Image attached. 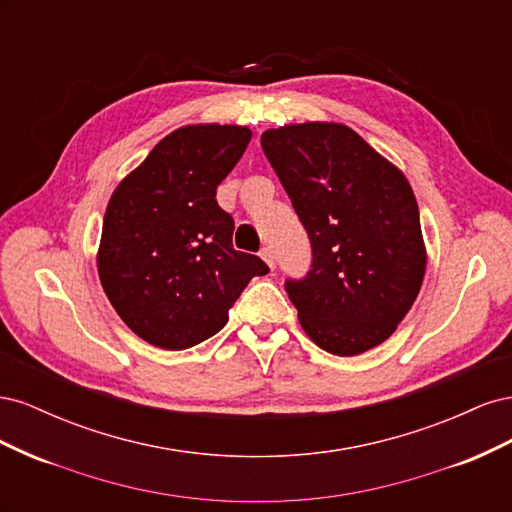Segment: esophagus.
Instances as JSON below:
<instances>
[{
    "instance_id": "obj_1",
    "label": "esophagus",
    "mask_w": 512,
    "mask_h": 512,
    "mask_svg": "<svg viewBox=\"0 0 512 512\" xmlns=\"http://www.w3.org/2000/svg\"><path fill=\"white\" fill-rule=\"evenodd\" d=\"M260 256H262V260H265L271 269H275V256H273V250H271L269 245H267V247H262V250H260Z\"/></svg>"
}]
</instances>
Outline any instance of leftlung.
I'll return each instance as SVG.
<instances>
[{"label":"left lung","instance_id":"1","mask_svg":"<svg viewBox=\"0 0 512 512\" xmlns=\"http://www.w3.org/2000/svg\"><path fill=\"white\" fill-rule=\"evenodd\" d=\"M262 151L312 245V265L284 288L312 342L354 356L389 339L425 275L408 179L342 123L267 130Z\"/></svg>","mask_w":512,"mask_h":512}]
</instances>
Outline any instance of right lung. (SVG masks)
<instances>
[{
    "label": "right lung",
    "instance_id": "1",
    "mask_svg": "<svg viewBox=\"0 0 512 512\" xmlns=\"http://www.w3.org/2000/svg\"><path fill=\"white\" fill-rule=\"evenodd\" d=\"M241 126L168 134L113 192L98 273L108 301L145 342L185 350L224 329L228 309L269 267L232 247L235 220L215 190L250 143Z\"/></svg>",
    "mask_w": 512,
    "mask_h": 512
}]
</instances>
